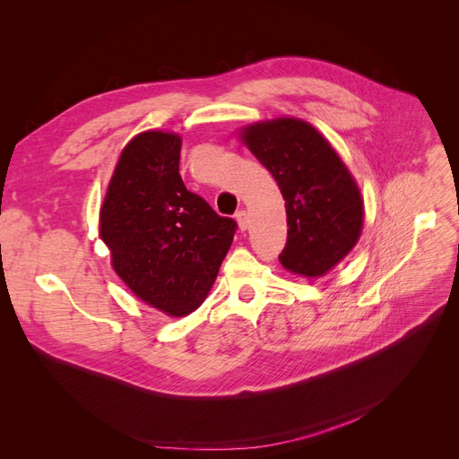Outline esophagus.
Listing matches in <instances>:
<instances>
[{
  "label": "esophagus",
  "mask_w": 459,
  "mask_h": 459,
  "mask_svg": "<svg viewBox=\"0 0 459 459\" xmlns=\"http://www.w3.org/2000/svg\"><path fill=\"white\" fill-rule=\"evenodd\" d=\"M236 221H238V227H239V230H247V227H249V216H247V212L246 210H239V212H236Z\"/></svg>",
  "instance_id": "esophagus-1"
}]
</instances>
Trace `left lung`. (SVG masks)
Listing matches in <instances>:
<instances>
[{"label": "left lung", "instance_id": "1", "mask_svg": "<svg viewBox=\"0 0 459 459\" xmlns=\"http://www.w3.org/2000/svg\"><path fill=\"white\" fill-rule=\"evenodd\" d=\"M239 136L286 201L290 229L281 264L302 277H323L361 234L363 199L356 180L328 140L302 119L260 121Z\"/></svg>", "mask_w": 459, "mask_h": 459}]
</instances>
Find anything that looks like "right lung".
<instances>
[{"mask_svg": "<svg viewBox=\"0 0 459 459\" xmlns=\"http://www.w3.org/2000/svg\"><path fill=\"white\" fill-rule=\"evenodd\" d=\"M180 143L175 133L136 134L121 151L100 213L117 277L173 317L201 307L238 229L186 190Z\"/></svg>", "mask_w": 459, "mask_h": 459, "instance_id": "right-lung-1", "label": "right lung"}]
</instances>
